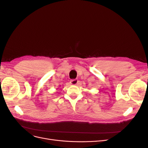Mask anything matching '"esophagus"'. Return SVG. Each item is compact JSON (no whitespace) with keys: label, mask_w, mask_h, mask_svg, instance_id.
Instances as JSON below:
<instances>
[{"label":"esophagus","mask_w":148,"mask_h":148,"mask_svg":"<svg viewBox=\"0 0 148 148\" xmlns=\"http://www.w3.org/2000/svg\"><path fill=\"white\" fill-rule=\"evenodd\" d=\"M78 80H77V79H73V80H71V84H77V83H78Z\"/></svg>","instance_id":"obj_1"}]
</instances>
